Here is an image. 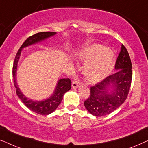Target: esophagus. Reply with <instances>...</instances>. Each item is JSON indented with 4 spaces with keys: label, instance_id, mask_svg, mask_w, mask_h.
<instances>
[{
    "label": "esophagus",
    "instance_id": "obj_1",
    "mask_svg": "<svg viewBox=\"0 0 148 148\" xmlns=\"http://www.w3.org/2000/svg\"><path fill=\"white\" fill-rule=\"evenodd\" d=\"M80 85L79 81L77 79H75L72 82V88H77Z\"/></svg>",
    "mask_w": 148,
    "mask_h": 148
}]
</instances>
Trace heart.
<instances>
[{
	"label": "heart",
	"mask_w": 148,
	"mask_h": 148,
	"mask_svg": "<svg viewBox=\"0 0 148 148\" xmlns=\"http://www.w3.org/2000/svg\"><path fill=\"white\" fill-rule=\"evenodd\" d=\"M78 57L85 62L83 71L87 80L97 83L108 74L114 55L112 50L102 45L93 44L82 50Z\"/></svg>",
	"instance_id": "obj_1"
}]
</instances>
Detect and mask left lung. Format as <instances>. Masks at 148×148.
<instances>
[{
  "mask_svg": "<svg viewBox=\"0 0 148 148\" xmlns=\"http://www.w3.org/2000/svg\"><path fill=\"white\" fill-rule=\"evenodd\" d=\"M114 74L90 88L89 98L84 102L88 112L97 117L112 112L127 98L132 80V64L128 52L122 44L115 64Z\"/></svg>",
  "mask_w": 148,
  "mask_h": 148,
  "instance_id": "8db88e82",
  "label": "left lung"
}]
</instances>
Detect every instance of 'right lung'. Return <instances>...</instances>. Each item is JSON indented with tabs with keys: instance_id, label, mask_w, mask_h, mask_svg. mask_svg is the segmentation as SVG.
Masks as SVG:
<instances>
[{
	"instance_id": "add662e5",
	"label": "right lung",
	"mask_w": 148,
	"mask_h": 148,
	"mask_svg": "<svg viewBox=\"0 0 148 148\" xmlns=\"http://www.w3.org/2000/svg\"><path fill=\"white\" fill-rule=\"evenodd\" d=\"M56 32H39V33L34 34V35L28 38L23 42V44L20 47L19 50H18L17 53L16 54L15 60H14L13 66V82L16 89V93H17L18 97L29 110L37 113L38 114L41 115H48L51 114L52 112H54L57 108L58 105L60 104L62 98H63L64 94L66 92H68L69 90H71V80L69 78L60 79L58 80L55 90H54L53 94L49 98L41 101L31 100V99L27 98L21 92V91L20 90V88H19V86L17 85V76H16L17 70V64L23 48L31 46L32 44H35L39 43V42L42 41H44V40H46L47 38L56 35Z\"/></svg>"
}]
</instances>
